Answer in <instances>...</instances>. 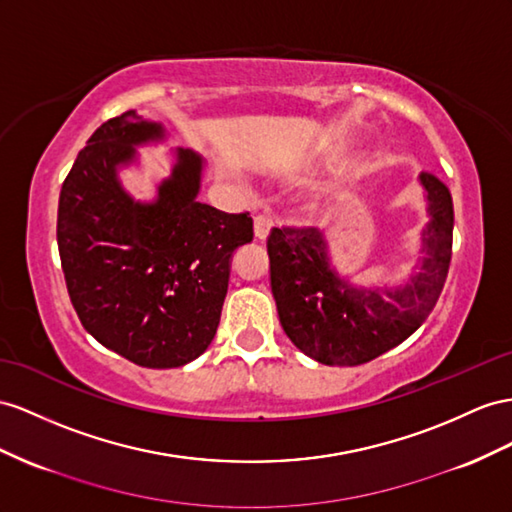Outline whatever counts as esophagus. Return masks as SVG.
I'll return each instance as SVG.
<instances>
[{"mask_svg":"<svg viewBox=\"0 0 512 512\" xmlns=\"http://www.w3.org/2000/svg\"><path fill=\"white\" fill-rule=\"evenodd\" d=\"M274 227V220L270 214H257L253 220V231L257 240H266L270 235V229Z\"/></svg>","mask_w":512,"mask_h":512,"instance_id":"1","label":"esophagus"}]
</instances>
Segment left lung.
Here are the masks:
<instances>
[{
	"instance_id": "obj_1",
	"label": "left lung",
	"mask_w": 512,
	"mask_h": 512,
	"mask_svg": "<svg viewBox=\"0 0 512 512\" xmlns=\"http://www.w3.org/2000/svg\"><path fill=\"white\" fill-rule=\"evenodd\" d=\"M428 222L419 257L396 283L355 281L333 264L326 231L272 229L270 287L290 342L322 365H361L396 348L424 324L448 277L452 194L432 173H419Z\"/></svg>"
}]
</instances>
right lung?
I'll return each instance as SVG.
<instances>
[{"mask_svg":"<svg viewBox=\"0 0 512 512\" xmlns=\"http://www.w3.org/2000/svg\"><path fill=\"white\" fill-rule=\"evenodd\" d=\"M164 123L136 110L103 123L60 190L58 251L71 303L101 346L142 368H181L212 344L233 253L253 218L199 201L205 160L170 149L151 199L125 186L140 147L166 144Z\"/></svg>","mask_w":512,"mask_h":512,"instance_id":"1","label":"right lung"}]
</instances>
